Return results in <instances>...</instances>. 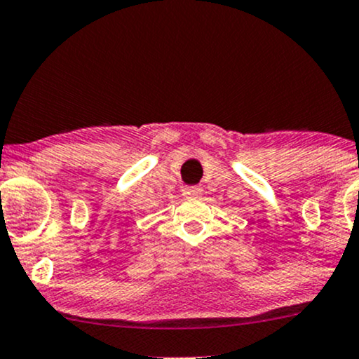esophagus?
Masks as SVG:
<instances>
[{
    "label": "esophagus",
    "mask_w": 359,
    "mask_h": 359,
    "mask_svg": "<svg viewBox=\"0 0 359 359\" xmlns=\"http://www.w3.org/2000/svg\"><path fill=\"white\" fill-rule=\"evenodd\" d=\"M200 193H201V188H198V187H184L183 188L184 198H196V196H200Z\"/></svg>",
    "instance_id": "obj_1"
}]
</instances>
